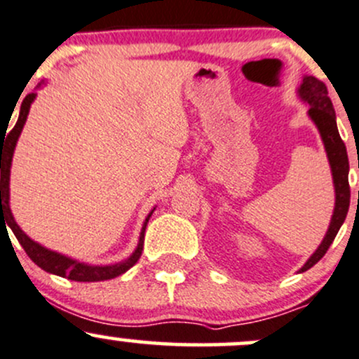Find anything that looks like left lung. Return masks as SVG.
Instances as JSON below:
<instances>
[{
  "label": "left lung",
  "mask_w": 359,
  "mask_h": 359,
  "mask_svg": "<svg viewBox=\"0 0 359 359\" xmlns=\"http://www.w3.org/2000/svg\"><path fill=\"white\" fill-rule=\"evenodd\" d=\"M299 95L303 101L310 104L308 114L313 119L317 125L320 135H322L323 145H325L327 157H329L330 169H332V178H334V188H335V209L332 221H330L329 231H327L325 238L320 243L317 252L308 258L306 264L303 265L302 271L304 272L308 269L313 267L315 264L327 253L329 246L332 245L334 238L337 236L339 229H341L342 222H344L346 215L349 210V161L348 152H346V145L342 142L341 135H339L337 125H335V111L332 106V101L329 97L325 83L320 82L315 76H304L302 87H299Z\"/></svg>",
  "instance_id": "1"
}]
</instances>
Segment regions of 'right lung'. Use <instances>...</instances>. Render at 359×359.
<instances>
[{
	"mask_svg": "<svg viewBox=\"0 0 359 359\" xmlns=\"http://www.w3.org/2000/svg\"><path fill=\"white\" fill-rule=\"evenodd\" d=\"M20 99V97H18ZM36 99V94H27L25 99L22 101L20 106V114H18L17 123L11 128V132L1 130V227L5 231V227L8 226L13 231L15 238L18 243L24 246L25 253L30 257V260L36 265H39L41 269H44L46 272L56 273V276L67 277L70 280H76V283H97V280H107L114 279V277L125 273L128 269H132L138 262V258L142 255V250H144V236H145V227L152 215V212L145 219L144 227H142L140 233V241H138L137 250L133 252V255L128 260L121 262V264L114 265H104V267H97V265H86L80 264V262L72 260V258L60 255V253L51 252V250L44 248V246L37 245L36 241L30 240L24 231L18 227L15 222L13 215L10 210V168H11V157H13L15 145H17L18 137H20L22 128L25 125L27 114H29L30 104Z\"/></svg>",
	"mask_w": 359,
	"mask_h": 359,
	"instance_id": "right-lung-1",
	"label": "right lung"
}]
</instances>
